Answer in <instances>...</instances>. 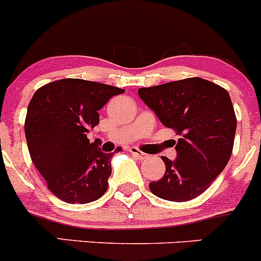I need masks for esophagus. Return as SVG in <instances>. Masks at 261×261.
Segmentation results:
<instances>
[{
	"instance_id": "1",
	"label": "esophagus",
	"mask_w": 261,
	"mask_h": 261,
	"mask_svg": "<svg viewBox=\"0 0 261 261\" xmlns=\"http://www.w3.org/2000/svg\"><path fill=\"white\" fill-rule=\"evenodd\" d=\"M129 152L134 155V157H137V158H138V160H141V161L142 160H146V158L149 157L148 154H146V153L141 152V150H139L138 148H136V147H132V148L129 149Z\"/></svg>"
}]
</instances>
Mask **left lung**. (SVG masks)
I'll return each mask as SVG.
<instances>
[{
    "label": "left lung",
    "mask_w": 261,
    "mask_h": 261,
    "mask_svg": "<svg viewBox=\"0 0 261 261\" xmlns=\"http://www.w3.org/2000/svg\"><path fill=\"white\" fill-rule=\"evenodd\" d=\"M142 100L163 125L181 138L177 158L163 155L166 172L149 184L153 195L173 202H186L210 187L232 153L236 115L227 90L201 77L141 88Z\"/></svg>",
    "instance_id": "8db88e82"
}]
</instances>
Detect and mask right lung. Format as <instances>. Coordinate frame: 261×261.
<instances>
[{
    "label": "right lung",
    "mask_w": 261,
    "mask_h": 261,
    "mask_svg": "<svg viewBox=\"0 0 261 261\" xmlns=\"http://www.w3.org/2000/svg\"><path fill=\"white\" fill-rule=\"evenodd\" d=\"M120 88L83 79H61L35 91L25 120L32 163L54 195L68 203H89L108 189L114 153H104L87 134ZM122 149L118 147L117 152Z\"/></svg>",
    "instance_id": "obj_1"
}]
</instances>
